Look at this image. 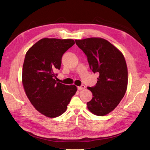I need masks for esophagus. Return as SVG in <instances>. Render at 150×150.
<instances>
[{
  "label": "esophagus",
  "instance_id": "obj_1",
  "mask_svg": "<svg viewBox=\"0 0 150 150\" xmlns=\"http://www.w3.org/2000/svg\"><path fill=\"white\" fill-rule=\"evenodd\" d=\"M85 88V86L84 85V84H82L81 86H78V89L79 90V91H81V90H83V89H84Z\"/></svg>",
  "mask_w": 150,
  "mask_h": 150
}]
</instances>
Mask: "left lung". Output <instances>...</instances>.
Returning a JSON list of instances; mask_svg holds the SVG:
<instances>
[{
	"mask_svg": "<svg viewBox=\"0 0 150 150\" xmlns=\"http://www.w3.org/2000/svg\"><path fill=\"white\" fill-rule=\"evenodd\" d=\"M88 57L90 69L99 74L97 83L88 87L93 98L87 103L88 110L98 116H104L118 105L128 86V69L122 54L108 40L91 38L75 40Z\"/></svg>",
	"mask_w": 150,
	"mask_h": 150,
	"instance_id": "left-lung-1",
	"label": "left lung"
}]
</instances>
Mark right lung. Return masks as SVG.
<instances>
[{"label": "right lung", "mask_w": 150, "mask_h": 150, "mask_svg": "<svg viewBox=\"0 0 150 150\" xmlns=\"http://www.w3.org/2000/svg\"><path fill=\"white\" fill-rule=\"evenodd\" d=\"M72 39L44 38L34 44L25 54L22 84L27 96L42 115L55 117L64 113L77 88L57 83L62 55L74 44Z\"/></svg>", "instance_id": "obj_1"}]
</instances>
